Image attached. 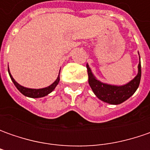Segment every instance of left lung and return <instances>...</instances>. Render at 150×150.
I'll use <instances>...</instances> for the list:
<instances>
[{
	"label": "left lung",
	"mask_w": 150,
	"mask_h": 150,
	"mask_svg": "<svg viewBox=\"0 0 150 150\" xmlns=\"http://www.w3.org/2000/svg\"><path fill=\"white\" fill-rule=\"evenodd\" d=\"M139 72L135 78L129 83L124 86H113L109 84L101 83L97 80L89 66L87 64L88 74V83H89L93 92L100 100L110 104H120L126 101L133 95L139 86L141 79V63H139Z\"/></svg>",
	"instance_id": "left-lung-1"
}]
</instances>
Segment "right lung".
Returning a JSON list of instances; mask_svg holds the SVG:
<instances>
[{
	"mask_svg": "<svg viewBox=\"0 0 150 150\" xmlns=\"http://www.w3.org/2000/svg\"><path fill=\"white\" fill-rule=\"evenodd\" d=\"M8 72L10 77H11V79L12 80L13 83L15 84V86L16 87V88L20 91L21 93L23 94V95L26 96V97H29V98H42V97H45L47 94H49L50 93H52L54 88L57 87V85L58 84L59 81H60V77L58 75L57 78L56 79L54 83L52 84H51L50 86L47 87V88H40V89H32V88H25L23 86H21L19 83H17L15 79L12 78V76L11 75L10 73V71H9V67H8Z\"/></svg>",
	"mask_w": 150,
	"mask_h": 150,
	"instance_id": "add662e5",
	"label": "right lung"
}]
</instances>
